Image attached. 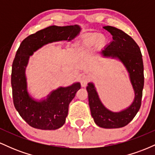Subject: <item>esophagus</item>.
Listing matches in <instances>:
<instances>
[{
    "label": "esophagus",
    "mask_w": 155,
    "mask_h": 155,
    "mask_svg": "<svg viewBox=\"0 0 155 155\" xmlns=\"http://www.w3.org/2000/svg\"><path fill=\"white\" fill-rule=\"evenodd\" d=\"M89 80H90V77H89V76H87V75H85V74H84V75L81 76V79H80V82H81V85L82 87H85L87 86Z\"/></svg>",
    "instance_id": "1"
}]
</instances>
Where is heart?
<instances>
[{"label": "heart", "instance_id": "b5f03b06", "mask_svg": "<svg viewBox=\"0 0 155 155\" xmlns=\"http://www.w3.org/2000/svg\"><path fill=\"white\" fill-rule=\"evenodd\" d=\"M107 44V38L104 35H99L97 33H90L85 36L81 41V48L85 49H90L97 44V47H104Z\"/></svg>", "mask_w": 155, "mask_h": 155}]
</instances>
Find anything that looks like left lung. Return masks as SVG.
<instances>
[{"mask_svg": "<svg viewBox=\"0 0 155 155\" xmlns=\"http://www.w3.org/2000/svg\"><path fill=\"white\" fill-rule=\"evenodd\" d=\"M104 28L111 33L113 40L100 54L102 58L119 60L123 64L128 73L134 98L127 108L120 111H113L103 104L95 84L91 81L87 87L89 106L97 126L103 128H120L130 123L140 109L144 84L143 59L139 47L130 35L114 27L105 26Z\"/></svg>", "mask_w": 155, "mask_h": 155, "instance_id": "1", "label": "left lung"}]
</instances>
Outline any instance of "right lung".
Here are the masks:
<instances>
[{"instance_id":"right-lung-1","label":"right lung","mask_w":155,"mask_h":155,"mask_svg":"<svg viewBox=\"0 0 155 155\" xmlns=\"http://www.w3.org/2000/svg\"><path fill=\"white\" fill-rule=\"evenodd\" d=\"M81 27L51 25L25 38L12 64V87L14 105L21 117L31 127L56 130L65 124L68 106L81 88L79 82L59 87L46 97L38 100L30 95L25 74L30 57L44 46L53 42L71 41L79 35Z\"/></svg>"}]
</instances>
